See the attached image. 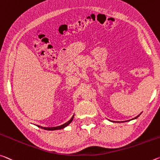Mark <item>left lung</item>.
Listing matches in <instances>:
<instances>
[{"instance_id": "8db88e82", "label": "left lung", "mask_w": 160, "mask_h": 160, "mask_svg": "<svg viewBox=\"0 0 160 160\" xmlns=\"http://www.w3.org/2000/svg\"><path fill=\"white\" fill-rule=\"evenodd\" d=\"M138 117H139V115H138V116H137V117H136V118H134V119H136L137 118H138Z\"/></svg>"}]
</instances>
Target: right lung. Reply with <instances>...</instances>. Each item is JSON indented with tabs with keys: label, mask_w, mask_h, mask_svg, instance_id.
Here are the masks:
<instances>
[{
	"label": "right lung",
	"mask_w": 160,
	"mask_h": 160,
	"mask_svg": "<svg viewBox=\"0 0 160 160\" xmlns=\"http://www.w3.org/2000/svg\"><path fill=\"white\" fill-rule=\"evenodd\" d=\"M73 118H74V115H73V116L72 117V118H71L69 121L67 122L66 123L63 124V125H60V126L53 127V128H43V127H41V126H40V125H38V128H41V129H43V130H60V129H63L64 128H65V127H67L68 125H69V124L72 121Z\"/></svg>",
	"instance_id": "right-lung-1"
}]
</instances>
